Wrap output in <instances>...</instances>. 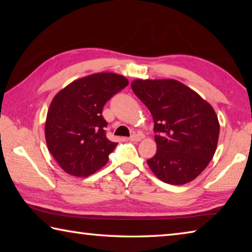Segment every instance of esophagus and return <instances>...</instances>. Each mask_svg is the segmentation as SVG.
Instances as JSON below:
<instances>
[{
    "label": "esophagus",
    "mask_w": 252,
    "mask_h": 252,
    "mask_svg": "<svg viewBox=\"0 0 252 252\" xmlns=\"http://www.w3.org/2000/svg\"><path fill=\"white\" fill-rule=\"evenodd\" d=\"M129 140H130V141L138 142V141H140V140H141V136H140L139 134H133V135H131V136H130Z\"/></svg>",
    "instance_id": "obj_1"
}]
</instances>
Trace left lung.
Wrapping results in <instances>:
<instances>
[{
  "label": "left lung",
  "instance_id": "obj_1",
  "mask_svg": "<svg viewBox=\"0 0 252 252\" xmlns=\"http://www.w3.org/2000/svg\"><path fill=\"white\" fill-rule=\"evenodd\" d=\"M132 91L152 114L157 153L147 162L169 185L197 178L215 155L219 121L212 106L176 80H134Z\"/></svg>",
  "mask_w": 252,
  "mask_h": 252
}]
</instances>
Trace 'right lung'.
<instances>
[{
    "instance_id": "add662e5",
    "label": "right lung",
    "mask_w": 252,
    "mask_h": 252,
    "mask_svg": "<svg viewBox=\"0 0 252 252\" xmlns=\"http://www.w3.org/2000/svg\"><path fill=\"white\" fill-rule=\"evenodd\" d=\"M129 84L122 75L95 73L73 81L54 96L45 122L51 155L66 173L88 177L108 162L116 142L106 138L104 104Z\"/></svg>"
}]
</instances>
